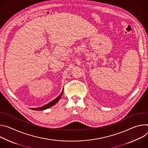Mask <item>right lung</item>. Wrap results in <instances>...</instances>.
<instances>
[{"label": "right lung", "instance_id": "add662e5", "mask_svg": "<svg viewBox=\"0 0 148 148\" xmlns=\"http://www.w3.org/2000/svg\"><path fill=\"white\" fill-rule=\"evenodd\" d=\"M63 92V91H62V92L60 94V95H59L58 97H57L55 99H54L53 101H51V102H49V103H47V104H46V105H44V106H42V107H40V108H31V109L35 110H45V109H48V108H49L52 107V106H53L55 103H56L59 101V99H60L61 96H62Z\"/></svg>", "mask_w": 148, "mask_h": 148}]
</instances>
